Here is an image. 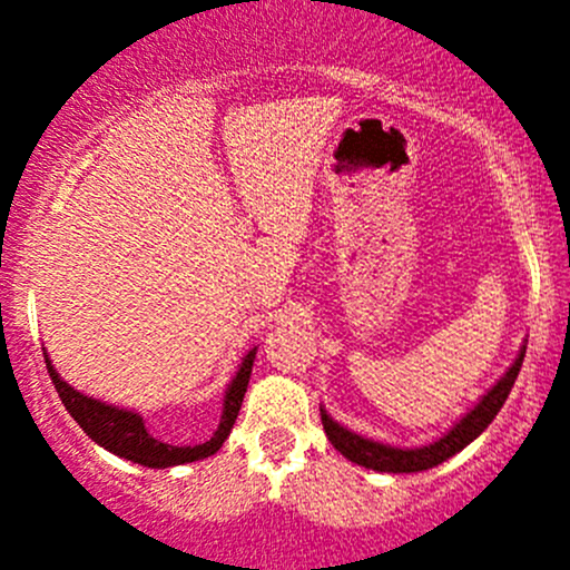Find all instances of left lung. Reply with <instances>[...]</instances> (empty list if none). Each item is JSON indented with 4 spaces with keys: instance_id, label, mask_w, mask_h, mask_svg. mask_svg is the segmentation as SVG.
I'll list each match as a JSON object with an SVG mask.
<instances>
[{
    "instance_id": "left-lung-1",
    "label": "left lung",
    "mask_w": 570,
    "mask_h": 570,
    "mask_svg": "<svg viewBox=\"0 0 570 570\" xmlns=\"http://www.w3.org/2000/svg\"><path fill=\"white\" fill-rule=\"evenodd\" d=\"M524 353H527V344H521L519 355L515 361L510 364V370L488 389L485 394L476 400V405L471 411H465L450 430H446L441 439H435L433 444H424V446H392V444H383V441L375 439H366V435L353 433L347 430L344 424H338L325 407H320V416H322V428H325L327 441L342 452L347 461L364 465V469L372 471H386V474H413V471H428L433 465L450 461L452 455L465 450L488 424L497 419V413L502 411L504 400H508L510 389H513L515 377H519L521 364H524Z\"/></svg>"
}]
</instances>
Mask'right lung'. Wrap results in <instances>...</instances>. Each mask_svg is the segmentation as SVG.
I'll list each match as a JSON object with an SVG mask.
<instances>
[{
	"instance_id": "obj_1",
	"label": "right lung",
	"mask_w": 570,
	"mask_h": 570,
	"mask_svg": "<svg viewBox=\"0 0 570 570\" xmlns=\"http://www.w3.org/2000/svg\"><path fill=\"white\" fill-rule=\"evenodd\" d=\"M43 358H46V370H49L51 383H55L66 411L71 413L73 422H77L79 428L96 441V444L105 446V450L112 452V455L124 458V461L148 465V469H170V465L204 461V458L215 455V452L220 450L223 441H226L228 433H232L234 422H237L239 407H243V396L248 392L256 347L245 353L237 375L232 377L226 394H223V413H220V424H217V430L209 435V439L193 446L168 444V441L151 435L148 433L142 413L129 411V407L109 405V402L96 400V396L77 392V389L68 386V383L62 381L60 372L55 370V364H51L46 350H43Z\"/></svg>"
}]
</instances>
